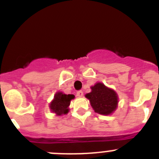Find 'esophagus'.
I'll return each instance as SVG.
<instances>
[{
    "mask_svg": "<svg viewBox=\"0 0 159 159\" xmlns=\"http://www.w3.org/2000/svg\"><path fill=\"white\" fill-rule=\"evenodd\" d=\"M77 96H79V97H81V96H83V92L81 91V90H79V91L77 92Z\"/></svg>",
    "mask_w": 159,
    "mask_h": 159,
    "instance_id": "esophagus-1",
    "label": "esophagus"
}]
</instances>
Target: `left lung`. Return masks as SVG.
Returning a JSON list of instances; mask_svg holds the SVG:
<instances>
[{
	"label": "left lung",
	"instance_id": "1",
	"mask_svg": "<svg viewBox=\"0 0 159 159\" xmlns=\"http://www.w3.org/2000/svg\"><path fill=\"white\" fill-rule=\"evenodd\" d=\"M91 89V93H87L85 96L89 100L95 112L105 115L113 113L118 104L116 93L102 83H96Z\"/></svg>",
	"mask_w": 159,
	"mask_h": 159
}]
</instances>
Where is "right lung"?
<instances>
[{
	"instance_id": "right-lung-1",
	"label": "right lung",
	"mask_w": 159,
	"mask_h": 159,
	"mask_svg": "<svg viewBox=\"0 0 159 159\" xmlns=\"http://www.w3.org/2000/svg\"><path fill=\"white\" fill-rule=\"evenodd\" d=\"M75 98L74 95L64 94L63 93H57L54 96V100L50 104L52 111L55 112L56 115H61L68 113L70 100Z\"/></svg>"
}]
</instances>
